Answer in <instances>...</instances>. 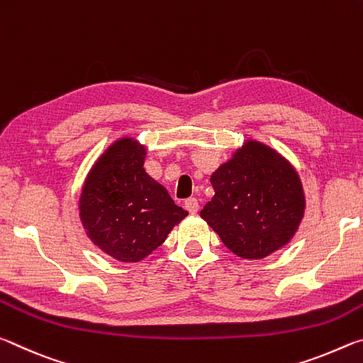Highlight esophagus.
<instances>
[{
	"instance_id": "obj_1",
	"label": "esophagus",
	"mask_w": 363,
	"mask_h": 363,
	"mask_svg": "<svg viewBox=\"0 0 363 363\" xmlns=\"http://www.w3.org/2000/svg\"><path fill=\"white\" fill-rule=\"evenodd\" d=\"M184 206H186V210L190 213V214H195L196 211H199V200L195 199V196H190V199L186 200V203H184Z\"/></svg>"
}]
</instances>
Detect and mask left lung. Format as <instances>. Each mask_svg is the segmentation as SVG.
Masks as SVG:
<instances>
[{
	"label": "left lung",
	"instance_id": "left-lung-1",
	"mask_svg": "<svg viewBox=\"0 0 363 363\" xmlns=\"http://www.w3.org/2000/svg\"><path fill=\"white\" fill-rule=\"evenodd\" d=\"M210 181L214 196L200 216L233 255L261 259L296 233L306 208L303 186L274 149L247 140Z\"/></svg>",
	"mask_w": 363,
	"mask_h": 363
}]
</instances>
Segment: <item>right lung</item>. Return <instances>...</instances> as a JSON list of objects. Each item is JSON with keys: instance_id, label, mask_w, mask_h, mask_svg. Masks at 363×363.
Segmentation results:
<instances>
[{"instance_id": "add662e5", "label": "right lung", "mask_w": 363, "mask_h": 363, "mask_svg": "<svg viewBox=\"0 0 363 363\" xmlns=\"http://www.w3.org/2000/svg\"><path fill=\"white\" fill-rule=\"evenodd\" d=\"M145 147L121 138L86 177L79 218L91 240L121 262H138L187 216L168 190L145 173Z\"/></svg>"}]
</instances>
